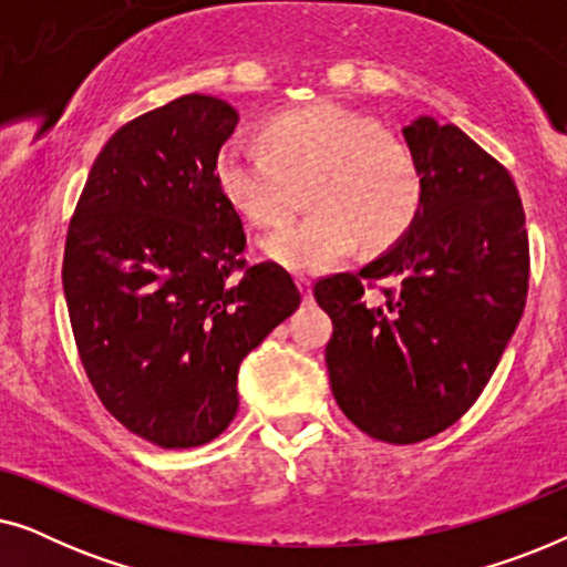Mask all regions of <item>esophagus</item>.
I'll use <instances>...</instances> for the list:
<instances>
[{"mask_svg":"<svg viewBox=\"0 0 567 567\" xmlns=\"http://www.w3.org/2000/svg\"><path fill=\"white\" fill-rule=\"evenodd\" d=\"M297 286H299V291H301V297H305V301L307 305H312V281H309L307 276H299L297 278Z\"/></svg>","mask_w":567,"mask_h":567,"instance_id":"obj_1","label":"esophagus"}]
</instances>
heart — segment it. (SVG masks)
<instances>
[{
    "label": "heart",
    "instance_id": "obj_1",
    "mask_svg": "<svg viewBox=\"0 0 567 567\" xmlns=\"http://www.w3.org/2000/svg\"><path fill=\"white\" fill-rule=\"evenodd\" d=\"M262 146L229 142L216 157L224 198L258 227H278L307 188L312 216L262 239L268 260L291 274H322L351 258L363 237L392 245L423 204L413 152L369 115L338 103H309L262 123Z\"/></svg>",
    "mask_w": 567,
    "mask_h": 567
}]
</instances>
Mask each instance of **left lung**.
<instances>
[{
	"mask_svg": "<svg viewBox=\"0 0 567 567\" xmlns=\"http://www.w3.org/2000/svg\"><path fill=\"white\" fill-rule=\"evenodd\" d=\"M421 167L410 229L359 274L315 284L332 320L330 386L348 421L386 444L454 425L493 377L529 289V237L508 169L456 128H402ZM390 277L385 301L365 291Z\"/></svg>",
	"mask_w": 567,
	"mask_h": 567,
	"instance_id": "1",
	"label": "left lung"
}]
</instances>
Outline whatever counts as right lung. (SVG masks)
I'll use <instances>...</instances> for the list:
<instances>
[{
	"label": "right lung",
	"mask_w": 567,
	"mask_h": 567,
	"mask_svg": "<svg viewBox=\"0 0 567 567\" xmlns=\"http://www.w3.org/2000/svg\"><path fill=\"white\" fill-rule=\"evenodd\" d=\"M237 111L183 95L128 121L92 165L64 250L76 351L107 413L162 449H193L237 415V371L299 307L276 262L247 266L216 181Z\"/></svg>",
	"instance_id": "1"
}]
</instances>
